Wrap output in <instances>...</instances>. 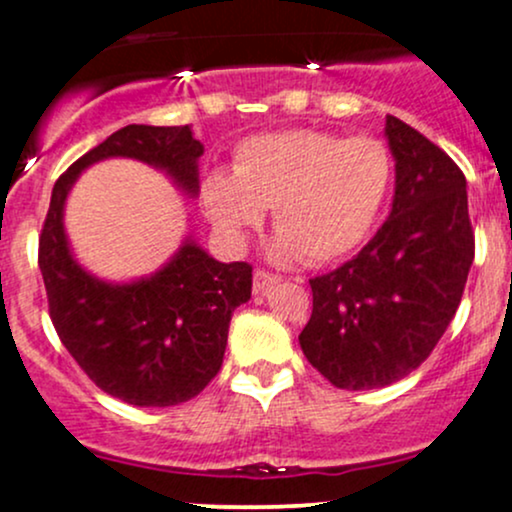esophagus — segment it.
<instances>
[{
	"mask_svg": "<svg viewBox=\"0 0 512 512\" xmlns=\"http://www.w3.org/2000/svg\"><path fill=\"white\" fill-rule=\"evenodd\" d=\"M279 281H281V276L267 272V269H257L255 281H252V293H255V296H262V293H267L269 289H274V286L279 284Z\"/></svg>",
	"mask_w": 512,
	"mask_h": 512,
	"instance_id": "esophagus-1",
	"label": "esophagus"
}]
</instances>
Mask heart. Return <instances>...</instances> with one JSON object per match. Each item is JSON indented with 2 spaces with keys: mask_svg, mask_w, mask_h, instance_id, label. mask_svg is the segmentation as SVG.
<instances>
[{
  "mask_svg": "<svg viewBox=\"0 0 512 512\" xmlns=\"http://www.w3.org/2000/svg\"><path fill=\"white\" fill-rule=\"evenodd\" d=\"M390 182L392 158L380 139L289 129L245 139L233 175L214 170L204 178L202 207L233 245L274 209L276 255L327 264L363 243Z\"/></svg>",
  "mask_w": 512,
  "mask_h": 512,
  "instance_id": "b5f03b06",
  "label": "heart"
}]
</instances>
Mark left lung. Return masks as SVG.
I'll return each instance as SVG.
<instances>
[{"label": "left lung", "instance_id": "left-lung-1", "mask_svg": "<svg viewBox=\"0 0 512 512\" xmlns=\"http://www.w3.org/2000/svg\"><path fill=\"white\" fill-rule=\"evenodd\" d=\"M395 199L354 260L310 279L301 349L339 390L397 383L431 356L462 301L474 260L467 180L440 146L397 117L385 122Z\"/></svg>", "mask_w": 512, "mask_h": 512}]
</instances>
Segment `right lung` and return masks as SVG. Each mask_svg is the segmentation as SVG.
I'll use <instances>...</instances> for the list:
<instances>
[{"label":"right lung","instance_id":"1","mask_svg":"<svg viewBox=\"0 0 512 512\" xmlns=\"http://www.w3.org/2000/svg\"><path fill=\"white\" fill-rule=\"evenodd\" d=\"M204 146L190 127L127 125L74 161L52 187L38 264L57 337L103 392L134 407H173L221 370L233 310L250 301L252 264H223L185 243L161 272L105 284L74 262L62 226L64 199L91 163L139 158L197 195Z\"/></svg>","mask_w":512,"mask_h":512}]
</instances>
